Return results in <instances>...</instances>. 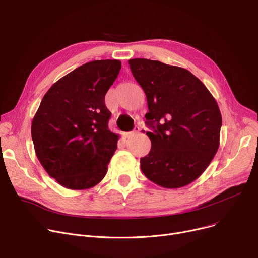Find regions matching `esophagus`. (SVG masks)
Returning a JSON list of instances; mask_svg holds the SVG:
<instances>
[{"mask_svg":"<svg viewBox=\"0 0 258 258\" xmlns=\"http://www.w3.org/2000/svg\"><path fill=\"white\" fill-rule=\"evenodd\" d=\"M139 132V127H135V130L134 131H132V132H127V133H125L124 135H125V137L126 138H131V137H133L135 134H137Z\"/></svg>","mask_w":258,"mask_h":258,"instance_id":"esophagus-1","label":"esophagus"}]
</instances>
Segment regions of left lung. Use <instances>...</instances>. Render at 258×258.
<instances>
[{
    "instance_id": "8db88e82",
    "label": "left lung",
    "mask_w": 258,
    "mask_h": 258,
    "mask_svg": "<svg viewBox=\"0 0 258 258\" xmlns=\"http://www.w3.org/2000/svg\"><path fill=\"white\" fill-rule=\"evenodd\" d=\"M143 89L152 148L140 159L145 177L164 188L197 180L219 150L222 115L214 97L191 72L158 60H128Z\"/></svg>"
}]
</instances>
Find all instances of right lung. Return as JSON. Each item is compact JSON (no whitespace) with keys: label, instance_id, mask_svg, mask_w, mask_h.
<instances>
[{"label":"right lung","instance_id":"add662e5","mask_svg":"<svg viewBox=\"0 0 258 258\" xmlns=\"http://www.w3.org/2000/svg\"><path fill=\"white\" fill-rule=\"evenodd\" d=\"M121 69L116 59L93 60L54 84L32 120L36 157L61 186L84 190L106 174L119 135L108 130L106 92Z\"/></svg>","mask_w":258,"mask_h":258}]
</instances>
